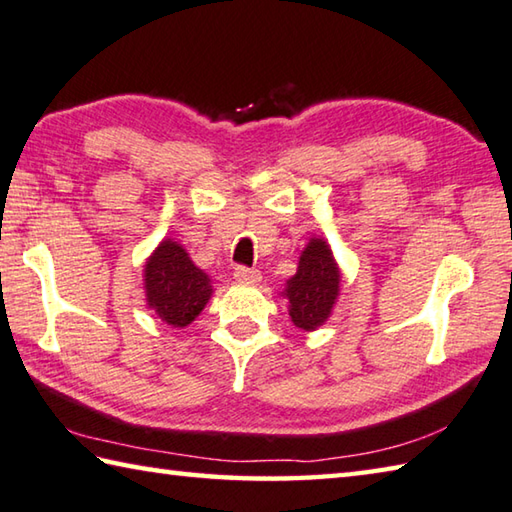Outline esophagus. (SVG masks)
I'll return each instance as SVG.
<instances>
[{
	"mask_svg": "<svg viewBox=\"0 0 512 512\" xmlns=\"http://www.w3.org/2000/svg\"><path fill=\"white\" fill-rule=\"evenodd\" d=\"M234 276H236V281H240V283H249V285L260 283V272H258V269H254V267L238 265L234 269Z\"/></svg>",
	"mask_w": 512,
	"mask_h": 512,
	"instance_id": "obj_1",
	"label": "esophagus"
}]
</instances>
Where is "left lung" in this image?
<instances>
[{"label": "left lung", "instance_id": "left-lung-1", "mask_svg": "<svg viewBox=\"0 0 512 512\" xmlns=\"http://www.w3.org/2000/svg\"><path fill=\"white\" fill-rule=\"evenodd\" d=\"M341 272L323 238H312L298 258L296 274L289 278L285 298L292 323L305 332L327 321L339 296Z\"/></svg>", "mask_w": 512, "mask_h": 512}]
</instances>
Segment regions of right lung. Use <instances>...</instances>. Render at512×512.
Returning a JSON list of instances; mask_svg holds the SVG:
<instances>
[{"instance_id": "obj_1", "label": "right lung", "mask_w": 512, "mask_h": 512, "mask_svg": "<svg viewBox=\"0 0 512 512\" xmlns=\"http://www.w3.org/2000/svg\"><path fill=\"white\" fill-rule=\"evenodd\" d=\"M144 292L147 305L162 321L171 327H187L205 310L211 283L182 245L167 238L144 265Z\"/></svg>"}]
</instances>
